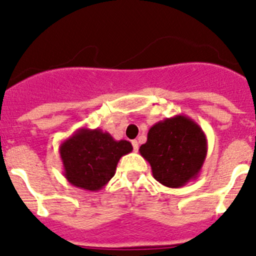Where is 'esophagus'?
<instances>
[{
	"mask_svg": "<svg viewBox=\"0 0 256 256\" xmlns=\"http://www.w3.org/2000/svg\"><path fill=\"white\" fill-rule=\"evenodd\" d=\"M131 144H132V147H134V151L138 152V142L136 140H132L131 141Z\"/></svg>",
	"mask_w": 256,
	"mask_h": 256,
	"instance_id": "1",
	"label": "esophagus"
}]
</instances>
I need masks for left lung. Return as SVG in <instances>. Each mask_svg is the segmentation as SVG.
<instances>
[{
    "mask_svg": "<svg viewBox=\"0 0 256 256\" xmlns=\"http://www.w3.org/2000/svg\"><path fill=\"white\" fill-rule=\"evenodd\" d=\"M138 151L151 166L154 180L180 188L200 174L207 156V138L196 121L180 114L154 124Z\"/></svg>",
    "mask_w": 256,
    "mask_h": 256,
    "instance_id": "obj_1",
    "label": "left lung"
}]
</instances>
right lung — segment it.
I'll return each mask as SVG.
<instances>
[{
	"label": "right lung",
	"mask_w": 256,
	"mask_h": 256,
	"mask_svg": "<svg viewBox=\"0 0 256 256\" xmlns=\"http://www.w3.org/2000/svg\"><path fill=\"white\" fill-rule=\"evenodd\" d=\"M132 151L126 140L116 141L106 131L82 128L59 146L64 177L85 190H100L114 177L118 161Z\"/></svg>",
	"instance_id": "1"
}]
</instances>
